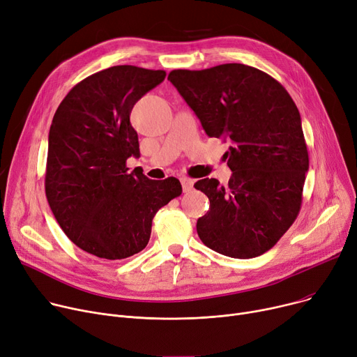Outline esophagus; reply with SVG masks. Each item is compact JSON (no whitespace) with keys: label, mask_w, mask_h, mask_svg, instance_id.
<instances>
[{"label":"esophagus","mask_w":357,"mask_h":357,"mask_svg":"<svg viewBox=\"0 0 357 357\" xmlns=\"http://www.w3.org/2000/svg\"><path fill=\"white\" fill-rule=\"evenodd\" d=\"M181 183H182L183 192H189V191H191V189L194 188V179H191V178L182 176V178H181Z\"/></svg>","instance_id":"esophagus-1"}]
</instances>
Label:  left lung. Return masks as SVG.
Listing matches in <instances>:
<instances>
[{
    "label": "left lung",
    "mask_w": 357,
    "mask_h": 357,
    "mask_svg": "<svg viewBox=\"0 0 357 357\" xmlns=\"http://www.w3.org/2000/svg\"><path fill=\"white\" fill-rule=\"evenodd\" d=\"M168 80L209 137L231 142L228 185L213 178L194 185L209 199L197 222L201 241L232 258L264 254L301 206L308 153L296 103L275 79L238 63L172 70Z\"/></svg>",
    "instance_id": "obj_1"
}]
</instances>
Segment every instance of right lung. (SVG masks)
<instances>
[{
	"label": "right lung",
	"instance_id": "obj_1",
	"mask_svg": "<svg viewBox=\"0 0 357 357\" xmlns=\"http://www.w3.org/2000/svg\"><path fill=\"white\" fill-rule=\"evenodd\" d=\"M165 76L163 70L109 67L71 89L53 117L45 197L70 241L99 258L144 250L155 213L182 194L174 176L153 181L126 168L128 158L140 156L130 112Z\"/></svg>",
	"mask_w": 357,
	"mask_h": 357
}]
</instances>
